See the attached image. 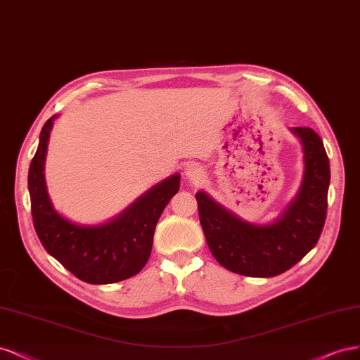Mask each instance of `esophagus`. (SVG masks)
<instances>
[{
  "mask_svg": "<svg viewBox=\"0 0 360 360\" xmlns=\"http://www.w3.org/2000/svg\"><path fill=\"white\" fill-rule=\"evenodd\" d=\"M187 175H188V178H191V179H197V178L202 176V172L194 169V167H188V169H187Z\"/></svg>",
  "mask_w": 360,
  "mask_h": 360,
  "instance_id": "obj_1",
  "label": "esophagus"
}]
</instances>
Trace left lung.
<instances>
[{"instance_id":"obj_1","label":"left lung","mask_w":360,"mask_h":360,"mask_svg":"<svg viewBox=\"0 0 360 360\" xmlns=\"http://www.w3.org/2000/svg\"><path fill=\"white\" fill-rule=\"evenodd\" d=\"M305 157V176L296 199L280 221L254 226L242 221L210 195L197 193L199 218L215 260L245 276H275L288 271L316 247L326 221L330 167L320 136L295 127Z\"/></svg>"}]
</instances>
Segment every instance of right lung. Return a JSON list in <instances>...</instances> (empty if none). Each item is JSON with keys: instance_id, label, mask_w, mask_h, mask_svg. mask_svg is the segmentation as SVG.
I'll use <instances>...</instances> for the list:
<instances>
[{"instance_id": "right-lung-1", "label": "right lung", "mask_w": 360, "mask_h": 360, "mask_svg": "<svg viewBox=\"0 0 360 360\" xmlns=\"http://www.w3.org/2000/svg\"><path fill=\"white\" fill-rule=\"evenodd\" d=\"M53 118L43 125L37 153L31 160L28 172L36 233L44 250L79 280L89 284L127 280L146 264L158 218L179 190V175L155 185L108 224L84 227L67 221L52 207L43 173Z\"/></svg>"}]
</instances>
